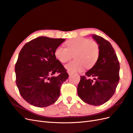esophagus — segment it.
<instances>
[{
    "label": "esophagus",
    "instance_id": "1",
    "mask_svg": "<svg viewBox=\"0 0 133 133\" xmlns=\"http://www.w3.org/2000/svg\"><path fill=\"white\" fill-rule=\"evenodd\" d=\"M67 72H68V74H69V75H71V74H72V72H71V71H68Z\"/></svg>",
    "mask_w": 133,
    "mask_h": 133
}]
</instances>
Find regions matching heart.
<instances>
[{
  "instance_id": "obj_1",
  "label": "heart",
  "mask_w": 133,
  "mask_h": 133,
  "mask_svg": "<svg viewBox=\"0 0 133 133\" xmlns=\"http://www.w3.org/2000/svg\"><path fill=\"white\" fill-rule=\"evenodd\" d=\"M66 48L58 46L54 51L56 58L61 62L65 63L74 56L72 62L67 64L66 69L72 72L83 69L92 68L96 64L100 54L98 44L94 41L84 37L71 39L66 42Z\"/></svg>"
}]
</instances>
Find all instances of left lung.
Returning a JSON list of instances; mask_svg holds the SVG:
<instances>
[{
  "mask_svg": "<svg viewBox=\"0 0 133 133\" xmlns=\"http://www.w3.org/2000/svg\"><path fill=\"white\" fill-rule=\"evenodd\" d=\"M91 36L99 46V57L85 76H80L77 94L85 103L99 105L107 102L115 92L120 79V63L110 42L95 34Z\"/></svg>",
  "mask_w": 133,
  "mask_h": 133,
  "instance_id": "left-lung-1",
  "label": "left lung"
}]
</instances>
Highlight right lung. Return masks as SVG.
<instances>
[{
  "label": "right lung",
  "instance_id": "add662e5",
  "mask_svg": "<svg viewBox=\"0 0 133 133\" xmlns=\"http://www.w3.org/2000/svg\"><path fill=\"white\" fill-rule=\"evenodd\" d=\"M65 41L40 36L25 44L15 65L16 85L22 97L30 104L45 107L60 96L62 83L69 77L54 51ZM56 73L59 75L54 76Z\"/></svg>",
  "mask_w": 133,
  "mask_h": 133
}]
</instances>
